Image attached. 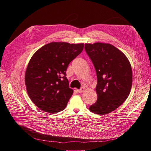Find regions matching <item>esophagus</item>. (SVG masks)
Masks as SVG:
<instances>
[{"instance_id": "34e87169", "label": "esophagus", "mask_w": 151, "mask_h": 151, "mask_svg": "<svg viewBox=\"0 0 151 151\" xmlns=\"http://www.w3.org/2000/svg\"><path fill=\"white\" fill-rule=\"evenodd\" d=\"M84 88H82L81 89H79V90H77V92H78L79 93H83L84 91Z\"/></svg>"}]
</instances>
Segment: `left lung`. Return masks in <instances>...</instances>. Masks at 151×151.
<instances>
[{
    "instance_id": "obj_1",
    "label": "left lung",
    "mask_w": 151,
    "mask_h": 151,
    "mask_svg": "<svg viewBox=\"0 0 151 151\" xmlns=\"http://www.w3.org/2000/svg\"><path fill=\"white\" fill-rule=\"evenodd\" d=\"M85 50L97 74V101L89 110L106 115L119 107L129 96L132 86V69L125 55L105 43H85Z\"/></svg>"
}]
</instances>
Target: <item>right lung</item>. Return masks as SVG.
Here are the masks:
<instances>
[{
	"label": "right lung",
	"mask_w": 151,
	"mask_h": 151,
	"mask_svg": "<svg viewBox=\"0 0 151 151\" xmlns=\"http://www.w3.org/2000/svg\"><path fill=\"white\" fill-rule=\"evenodd\" d=\"M83 48V43L52 42L32 56L25 72V85L29 98L41 110L53 114L65 108L74 92L68 86L67 68Z\"/></svg>",
	"instance_id": "add662e5"
}]
</instances>
